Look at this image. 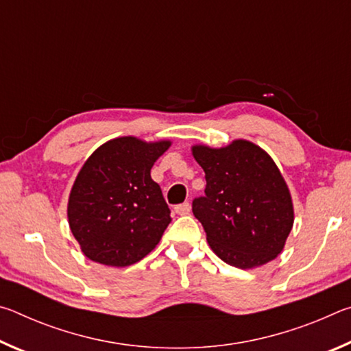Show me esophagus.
Here are the masks:
<instances>
[{"label":"esophagus","mask_w":351,"mask_h":351,"mask_svg":"<svg viewBox=\"0 0 351 351\" xmlns=\"http://www.w3.org/2000/svg\"><path fill=\"white\" fill-rule=\"evenodd\" d=\"M175 212L178 213V215H187V213L190 212V204H189V203L178 204V206L175 207Z\"/></svg>","instance_id":"obj_1"}]
</instances>
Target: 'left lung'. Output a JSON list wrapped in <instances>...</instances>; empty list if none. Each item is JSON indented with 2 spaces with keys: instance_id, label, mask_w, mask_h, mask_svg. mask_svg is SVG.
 Wrapping results in <instances>:
<instances>
[{
  "instance_id": "obj_1",
  "label": "left lung",
  "mask_w": 351,
  "mask_h": 351,
  "mask_svg": "<svg viewBox=\"0 0 351 351\" xmlns=\"http://www.w3.org/2000/svg\"><path fill=\"white\" fill-rule=\"evenodd\" d=\"M206 173L204 197L192 212L207 243L230 266L251 269L274 260L293 229V199L280 170L263 148L237 139L221 148L193 145Z\"/></svg>"
}]
</instances>
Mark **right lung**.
<instances>
[{
    "label": "right lung",
    "mask_w": 351,
    "mask_h": 351,
    "mask_svg": "<svg viewBox=\"0 0 351 351\" xmlns=\"http://www.w3.org/2000/svg\"><path fill=\"white\" fill-rule=\"evenodd\" d=\"M170 145L123 136L86 159L71 189L68 221L88 258L122 268L156 247L171 218L150 170Z\"/></svg>",
    "instance_id": "right-lung-1"
}]
</instances>
